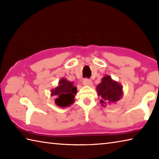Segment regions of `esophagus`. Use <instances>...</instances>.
Instances as JSON below:
<instances>
[{"label": "esophagus", "instance_id": "esophagus-1", "mask_svg": "<svg viewBox=\"0 0 159 159\" xmlns=\"http://www.w3.org/2000/svg\"><path fill=\"white\" fill-rule=\"evenodd\" d=\"M83 83L84 85H90L92 84V81L88 79H84L83 80Z\"/></svg>", "mask_w": 159, "mask_h": 159}]
</instances>
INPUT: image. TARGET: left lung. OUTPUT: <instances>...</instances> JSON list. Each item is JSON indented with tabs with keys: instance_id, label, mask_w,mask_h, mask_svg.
Wrapping results in <instances>:
<instances>
[{
	"instance_id": "1",
	"label": "left lung",
	"mask_w": 159,
	"mask_h": 159,
	"mask_svg": "<svg viewBox=\"0 0 159 159\" xmlns=\"http://www.w3.org/2000/svg\"><path fill=\"white\" fill-rule=\"evenodd\" d=\"M96 90L98 95L102 98L100 102L104 107L107 102L111 103L119 100L123 94L121 85L113 80L109 76L102 79V82L97 86Z\"/></svg>"
}]
</instances>
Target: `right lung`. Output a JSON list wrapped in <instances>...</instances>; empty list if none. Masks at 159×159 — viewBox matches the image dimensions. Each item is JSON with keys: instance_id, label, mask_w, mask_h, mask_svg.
<instances>
[{"instance_id": "1", "label": "right lung", "mask_w": 159, "mask_h": 159, "mask_svg": "<svg viewBox=\"0 0 159 159\" xmlns=\"http://www.w3.org/2000/svg\"><path fill=\"white\" fill-rule=\"evenodd\" d=\"M76 93V88L74 87L73 83L69 82L62 79L59 86L52 90V96L56 97L55 103L59 107H68L74 102V95Z\"/></svg>"}]
</instances>
